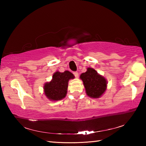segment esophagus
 I'll list each match as a JSON object with an SVG mask.
<instances>
[{
  "mask_svg": "<svg viewBox=\"0 0 146 146\" xmlns=\"http://www.w3.org/2000/svg\"><path fill=\"white\" fill-rule=\"evenodd\" d=\"M73 74H74V75H75V78H78V73L77 72H74Z\"/></svg>",
  "mask_w": 146,
  "mask_h": 146,
  "instance_id": "34e87169",
  "label": "esophagus"
}]
</instances>
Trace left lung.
Masks as SVG:
<instances>
[{
	"label": "left lung",
	"mask_w": 146,
	"mask_h": 146,
	"mask_svg": "<svg viewBox=\"0 0 146 146\" xmlns=\"http://www.w3.org/2000/svg\"><path fill=\"white\" fill-rule=\"evenodd\" d=\"M80 78L82 80L86 94L90 98H98L106 92L108 81L95 69L88 68L85 73L81 74Z\"/></svg>",
	"instance_id": "8db88e82"
}]
</instances>
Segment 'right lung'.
Listing matches in <instances>:
<instances>
[{
  "instance_id": "right-lung-1",
  "label": "right lung",
  "mask_w": 146,
  "mask_h": 146,
  "mask_svg": "<svg viewBox=\"0 0 146 146\" xmlns=\"http://www.w3.org/2000/svg\"><path fill=\"white\" fill-rule=\"evenodd\" d=\"M73 78L75 76L70 71H65L63 73L56 71L50 82L44 84V95L51 101L63 99L67 95L69 80Z\"/></svg>"
}]
</instances>
